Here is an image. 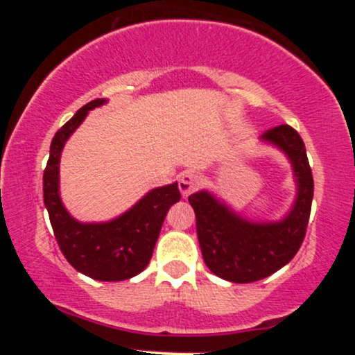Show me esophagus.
Wrapping results in <instances>:
<instances>
[{
  "label": "esophagus",
  "instance_id": "esophagus-1",
  "mask_svg": "<svg viewBox=\"0 0 355 355\" xmlns=\"http://www.w3.org/2000/svg\"><path fill=\"white\" fill-rule=\"evenodd\" d=\"M198 185H200V177L191 172L183 173L180 180H178V187H180L183 197H189L190 193H193V191L198 189Z\"/></svg>",
  "mask_w": 355,
  "mask_h": 355
}]
</instances>
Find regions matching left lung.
Instances as JSON below:
<instances>
[{"label":"left lung","instance_id":"obj_1","mask_svg":"<svg viewBox=\"0 0 355 355\" xmlns=\"http://www.w3.org/2000/svg\"><path fill=\"white\" fill-rule=\"evenodd\" d=\"M260 138L282 150L294 168L295 202L282 220L250 222L207 190L189 197L207 267L235 284L262 280L287 266L302 245L311 217L313 178L302 138L288 125L267 130Z\"/></svg>","mask_w":355,"mask_h":355}]
</instances>
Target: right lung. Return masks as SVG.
Masks as SVG:
<instances>
[{
	"label": "right lung",
	"mask_w": 355,
	"mask_h": 355,
	"mask_svg": "<svg viewBox=\"0 0 355 355\" xmlns=\"http://www.w3.org/2000/svg\"><path fill=\"white\" fill-rule=\"evenodd\" d=\"M105 103L107 98L89 101L55 133L43 173V200L64 259L92 279L118 282L132 279L148 266L166 211L180 200V190L178 183L150 190L132 209L110 222L81 223L68 214L60 198L61 150L89 110Z\"/></svg>",
	"instance_id": "1"
}]
</instances>
